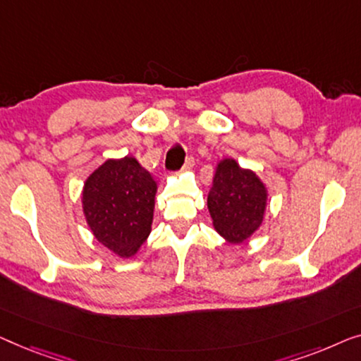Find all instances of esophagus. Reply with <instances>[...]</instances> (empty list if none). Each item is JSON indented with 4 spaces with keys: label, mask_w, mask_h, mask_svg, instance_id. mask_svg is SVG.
<instances>
[{
    "label": "esophagus",
    "mask_w": 361,
    "mask_h": 361,
    "mask_svg": "<svg viewBox=\"0 0 361 361\" xmlns=\"http://www.w3.org/2000/svg\"><path fill=\"white\" fill-rule=\"evenodd\" d=\"M192 166H195V159H192V157H188L186 161H185V165H183V169H181V170L188 171V170H191Z\"/></svg>",
    "instance_id": "esophagus-1"
}]
</instances>
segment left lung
<instances>
[{
  "label": "left lung",
  "instance_id": "1",
  "mask_svg": "<svg viewBox=\"0 0 361 361\" xmlns=\"http://www.w3.org/2000/svg\"><path fill=\"white\" fill-rule=\"evenodd\" d=\"M268 191L255 171L242 169L233 159L216 166L207 209L214 229L231 243L245 242L265 219Z\"/></svg>",
  "mask_w": 361,
  "mask_h": 361
}]
</instances>
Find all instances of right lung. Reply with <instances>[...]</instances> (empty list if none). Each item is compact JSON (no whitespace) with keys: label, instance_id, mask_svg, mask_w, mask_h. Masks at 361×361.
<instances>
[{"label":"right lung","instance_id":"right-lung-1","mask_svg":"<svg viewBox=\"0 0 361 361\" xmlns=\"http://www.w3.org/2000/svg\"><path fill=\"white\" fill-rule=\"evenodd\" d=\"M157 181L134 157L109 159L85 181L83 214L101 245L121 258L135 255L154 221Z\"/></svg>","mask_w":361,"mask_h":361}]
</instances>
